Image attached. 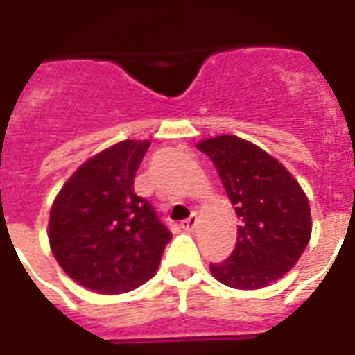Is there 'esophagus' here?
I'll list each match as a JSON object with an SVG mask.
<instances>
[{
	"instance_id": "1",
	"label": "esophagus",
	"mask_w": 355,
	"mask_h": 355,
	"mask_svg": "<svg viewBox=\"0 0 355 355\" xmlns=\"http://www.w3.org/2000/svg\"><path fill=\"white\" fill-rule=\"evenodd\" d=\"M198 225V216L196 214H190V216L186 218V220H182L180 222V227L184 231H193V227Z\"/></svg>"
}]
</instances>
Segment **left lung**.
Instances as JSON below:
<instances>
[{
    "label": "left lung",
    "instance_id": "left-lung-1",
    "mask_svg": "<svg viewBox=\"0 0 355 355\" xmlns=\"http://www.w3.org/2000/svg\"><path fill=\"white\" fill-rule=\"evenodd\" d=\"M222 178L241 225L235 250L211 263L222 284L259 290L284 277L311 239V207L297 180L277 159L235 135L205 139L198 144Z\"/></svg>",
    "mask_w": 355,
    "mask_h": 355
}]
</instances>
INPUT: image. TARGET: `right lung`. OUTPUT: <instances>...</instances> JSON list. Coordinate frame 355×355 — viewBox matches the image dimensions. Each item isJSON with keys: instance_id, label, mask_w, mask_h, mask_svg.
Returning <instances> with one entry per match:
<instances>
[{"instance_id": "right-lung-1", "label": "right lung", "mask_w": 355, "mask_h": 355, "mask_svg": "<svg viewBox=\"0 0 355 355\" xmlns=\"http://www.w3.org/2000/svg\"><path fill=\"white\" fill-rule=\"evenodd\" d=\"M150 141H122L90 157L54 199L49 241L60 267L88 290L125 293L156 272L171 231L133 191Z\"/></svg>"}]
</instances>
